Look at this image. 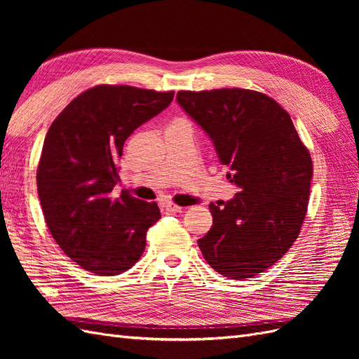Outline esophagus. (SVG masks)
<instances>
[{
  "instance_id": "obj_1",
  "label": "esophagus",
  "mask_w": 359,
  "mask_h": 359,
  "mask_svg": "<svg viewBox=\"0 0 359 359\" xmlns=\"http://www.w3.org/2000/svg\"><path fill=\"white\" fill-rule=\"evenodd\" d=\"M163 208H165V211L166 212H181V206H178V205H175V203H172V202H166V203H163Z\"/></svg>"
}]
</instances>
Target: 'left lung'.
<instances>
[{"label": "left lung", "mask_w": 359, "mask_h": 359, "mask_svg": "<svg viewBox=\"0 0 359 359\" xmlns=\"http://www.w3.org/2000/svg\"><path fill=\"white\" fill-rule=\"evenodd\" d=\"M177 102L212 140L240 189L210 203L212 226L198 245L217 273L253 278L298 238L309 203L313 163L289 114L271 97L243 88L180 91Z\"/></svg>", "instance_id": "8db88e82"}]
</instances>
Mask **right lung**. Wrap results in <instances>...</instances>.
Here are the masks:
<instances>
[{
  "instance_id": "1",
  "label": "right lung",
  "mask_w": 359,
  "mask_h": 359,
  "mask_svg": "<svg viewBox=\"0 0 359 359\" xmlns=\"http://www.w3.org/2000/svg\"><path fill=\"white\" fill-rule=\"evenodd\" d=\"M173 91L99 85L67 104L49 127L37 191L49 232L73 262L95 276H118L142 256L156 202L121 191L118 158L135 130L165 111Z\"/></svg>"
}]
</instances>
